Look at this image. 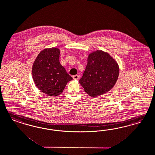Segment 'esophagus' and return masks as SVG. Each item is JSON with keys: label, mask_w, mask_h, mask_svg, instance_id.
Listing matches in <instances>:
<instances>
[{"label": "esophagus", "mask_w": 155, "mask_h": 155, "mask_svg": "<svg viewBox=\"0 0 155 155\" xmlns=\"http://www.w3.org/2000/svg\"><path fill=\"white\" fill-rule=\"evenodd\" d=\"M73 78L75 80H78L79 79V76L78 75H75L73 76Z\"/></svg>", "instance_id": "esophagus-1"}]
</instances>
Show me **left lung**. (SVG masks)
Segmentation results:
<instances>
[{
    "label": "left lung",
    "instance_id": "1",
    "mask_svg": "<svg viewBox=\"0 0 155 155\" xmlns=\"http://www.w3.org/2000/svg\"><path fill=\"white\" fill-rule=\"evenodd\" d=\"M119 67L109 54L97 50L89 54L86 69L79 82L92 97L110 91L118 80Z\"/></svg>",
    "mask_w": 155,
    "mask_h": 155
}]
</instances>
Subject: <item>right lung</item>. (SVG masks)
I'll return each instance as SVG.
<instances>
[{
    "instance_id": "obj_1",
    "label": "right lung",
    "mask_w": 155,
    "mask_h": 155,
    "mask_svg": "<svg viewBox=\"0 0 155 155\" xmlns=\"http://www.w3.org/2000/svg\"><path fill=\"white\" fill-rule=\"evenodd\" d=\"M58 48H45L38 55L32 65V78L38 89L50 96L61 94L72 77L59 62Z\"/></svg>"
}]
</instances>
